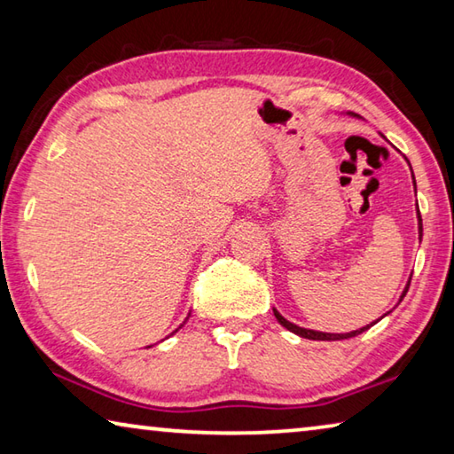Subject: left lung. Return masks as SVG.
Instances as JSON below:
<instances>
[{
  "instance_id": "left-lung-1",
  "label": "left lung",
  "mask_w": 454,
  "mask_h": 454,
  "mask_svg": "<svg viewBox=\"0 0 454 454\" xmlns=\"http://www.w3.org/2000/svg\"><path fill=\"white\" fill-rule=\"evenodd\" d=\"M348 116H352V118H358L356 114H352V112H348ZM380 136H382V134H380ZM404 160H406V158H404ZM406 162H409V160H406ZM409 166H411V162H409ZM411 172H412V168H411ZM412 184H414V192H417V182H414V174H412ZM417 220H419V238H422V218H420L419 204H417ZM411 278H412V274H411ZM411 278H409V282H406V286H404V290H403L401 298H398V304L403 302V298L406 296V292H409V286H411ZM272 310H274V317H276V320H278L284 328L290 330V333L298 334V336H302V338H309V340H344V338L358 336L360 333H364V330H368V328H371V326H374L376 322L380 320V318H379V320H374L372 325H366V326L358 328V330H352V333H347V334H333V333H318V330H310V328L296 326L294 322H290V320L284 318L278 310H276V309H272ZM387 314H388V312H387ZM387 314H384V317H387Z\"/></svg>"
}]
</instances>
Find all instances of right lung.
<instances>
[{"label":"right lung","instance_id":"add662e5","mask_svg":"<svg viewBox=\"0 0 454 454\" xmlns=\"http://www.w3.org/2000/svg\"><path fill=\"white\" fill-rule=\"evenodd\" d=\"M188 317H190V314H188ZM186 320H188V318H186ZM186 320H184V322H186ZM182 326H184V325H180V328H182ZM174 333H178V330H174ZM174 333H172V334H174ZM148 348H150V347H148Z\"/></svg>","mask_w":454,"mask_h":454}]
</instances>
